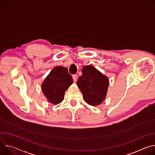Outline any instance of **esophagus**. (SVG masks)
Here are the masks:
<instances>
[{
  "instance_id": "esophagus-1",
  "label": "esophagus",
  "mask_w": 155,
  "mask_h": 155,
  "mask_svg": "<svg viewBox=\"0 0 155 155\" xmlns=\"http://www.w3.org/2000/svg\"><path fill=\"white\" fill-rule=\"evenodd\" d=\"M72 77H73L74 81V82H76V81H77V75H76V74L73 75H72Z\"/></svg>"
}]
</instances>
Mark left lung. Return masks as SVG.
Listing matches in <instances>:
<instances>
[{
    "label": "left lung",
    "instance_id": "1",
    "mask_svg": "<svg viewBox=\"0 0 155 155\" xmlns=\"http://www.w3.org/2000/svg\"><path fill=\"white\" fill-rule=\"evenodd\" d=\"M77 84L81 90L83 99L88 104L96 105L105 98L108 86V78L92 65H86L82 69Z\"/></svg>",
    "mask_w": 155,
    "mask_h": 155
}]
</instances>
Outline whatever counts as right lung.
I'll use <instances>...</instances> for the list:
<instances>
[{
  "mask_svg": "<svg viewBox=\"0 0 155 155\" xmlns=\"http://www.w3.org/2000/svg\"><path fill=\"white\" fill-rule=\"evenodd\" d=\"M73 83L67 68L58 66L54 68L41 84V90L47 100L54 104L61 102L66 90Z\"/></svg>",
  "mask_w": 155,
  "mask_h": 155,
  "instance_id": "obj_1",
  "label": "right lung"
}]
</instances>
